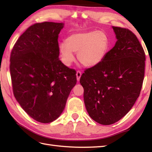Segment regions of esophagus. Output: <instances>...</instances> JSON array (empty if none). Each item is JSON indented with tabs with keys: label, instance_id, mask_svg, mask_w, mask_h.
Instances as JSON below:
<instances>
[{
	"label": "esophagus",
	"instance_id": "obj_1",
	"mask_svg": "<svg viewBox=\"0 0 152 152\" xmlns=\"http://www.w3.org/2000/svg\"><path fill=\"white\" fill-rule=\"evenodd\" d=\"M82 76V72L80 71H77L76 72V78L78 81H79L80 79V77Z\"/></svg>",
	"mask_w": 152,
	"mask_h": 152
}]
</instances>
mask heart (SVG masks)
Masks as SVG:
<instances>
[{"mask_svg": "<svg viewBox=\"0 0 152 152\" xmlns=\"http://www.w3.org/2000/svg\"><path fill=\"white\" fill-rule=\"evenodd\" d=\"M110 46L108 34L102 31L80 32L70 34L66 42L59 45V53L64 64L70 66L74 61V53L86 67H94L104 60Z\"/></svg>", "mask_w": 152, "mask_h": 152, "instance_id": "1", "label": "heart"}]
</instances>
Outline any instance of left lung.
I'll list each match as a JSON object with an SVG mask.
<instances>
[{
    "instance_id": "obj_1",
    "label": "left lung",
    "mask_w": 152,
    "mask_h": 152,
    "mask_svg": "<svg viewBox=\"0 0 152 152\" xmlns=\"http://www.w3.org/2000/svg\"><path fill=\"white\" fill-rule=\"evenodd\" d=\"M115 46L99 65L85 70L80 82L90 117L100 124H114L129 112L142 86L144 51L134 33L112 27Z\"/></svg>"
}]
</instances>
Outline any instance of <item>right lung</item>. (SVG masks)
<instances>
[{"mask_svg": "<svg viewBox=\"0 0 152 152\" xmlns=\"http://www.w3.org/2000/svg\"><path fill=\"white\" fill-rule=\"evenodd\" d=\"M64 25L34 24L21 35L11 52L15 98L28 115L43 124L62 114L77 82L76 71L59 60L58 37Z\"/></svg>", "mask_w": 152, "mask_h": 152, "instance_id": "obj_1", "label": "right lung"}]
</instances>
